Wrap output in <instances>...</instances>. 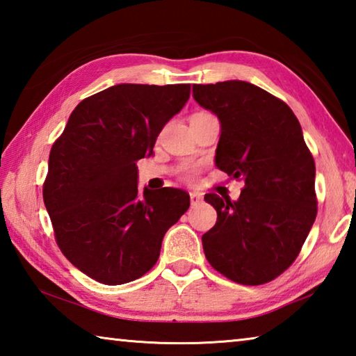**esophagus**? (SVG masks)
<instances>
[{"instance_id":"obj_1","label":"esophagus","mask_w":356,"mask_h":356,"mask_svg":"<svg viewBox=\"0 0 356 356\" xmlns=\"http://www.w3.org/2000/svg\"><path fill=\"white\" fill-rule=\"evenodd\" d=\"M190 201H191V206H197V204L202 202V195H201V193L191 191L190 193Z\"/></svg>"}]
</instances>
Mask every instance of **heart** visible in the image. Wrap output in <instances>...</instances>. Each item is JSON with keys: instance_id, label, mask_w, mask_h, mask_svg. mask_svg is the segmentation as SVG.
Instances as JSON below:
<instances>
[{"instance_id": "obj_1", "label": "heart", "mask_w": 356, "mask_h": 356, "mask_svg": "<svg viewBox=\"0 0 356 356\" xmlns=\"http://www.w3.org/2000/svg\"><path fill=\"white\" fill-rule=\"evenodd\" d=\"M185 176H186V179H191L193 177V170H191V168H185Z\"/></svg>"}]
</instances>
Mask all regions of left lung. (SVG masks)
<instances>
[{
  "label": "left lung",
  "instance_id": "8db88e82",
  "mask_svg": "<svg viewBox=\"0 0 356 356\" xmlns=\"http://www.w3.org/2000/svg\"><path fill=\"white\" fill-rule=\"evenodd\" d=\"M193 99L220 119L216 168L245 184L236 201L204 197L218 215L204 254L226 278L264 284L291 267L314 225V159L291 108L254 84H195Z\"/></svg>",
  "mask_w": 356,
  "mask_h": 356
}]
</instances>
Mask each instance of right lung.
Wrapping results in <instances>:
<instances>
[{
	"mask_svg": "<svg viewBox=\"0 0 356 356\" xmlns=\"http://www.w3.org/2000/svg\"><path fill=\"white\" fill-rule=\"evenodd\" d=\"M188 99L190 84H116L80 102L53 144L44 202L63 254L89 278L108 286L141 278L188 210L184 190L140 195L136 168Z\"/></svg>",
	"mask_w": 356,
	"mask_h": 356,
	"instance_id": "add662e5",
	"label": "right lung"
}]
</instances>
